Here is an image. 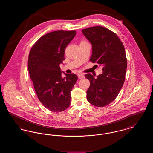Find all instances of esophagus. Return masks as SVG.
Segmentation results:
<instances>
[{
  "mask_svg": "<svg viewBox=\"0 0 153 153\" xmlns=\"http://www.w3.org/2000/svg\"><path fill=\"white\" fill-rule=\"evenodd\" d=\"M78 77L80 78V79H84L85 77L84 76V74L82 73H80L78 74Z\"/></svg>",
  "mask_w": 153,
  "mask_h": 153,
  "instance_id": "esophagus-1",
  "label": "esophagus"
}]
</instances>
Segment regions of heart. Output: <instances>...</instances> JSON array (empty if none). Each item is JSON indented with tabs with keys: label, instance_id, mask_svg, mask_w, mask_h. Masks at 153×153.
<instances>
[{
	"label": "heart",
	"instance_id": "1",
	"mask_svg": "<svg viewBox=\"0 0 153 153\" xmlns=\"http://www.w3.org/2000/svg\"><path fill=\"white\" fill-rule=\"evenodd\" d=\"M81 42H82V41H81Z\"/></svg>",
	"mask_w": 153,
	"mask_h": 153
}]
</instances>
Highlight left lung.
<instances>
[{
	"mask_svg": "<svg viewBox=\"0 0 153 153\" xmlns=\"http://www.w3.org/2000/svg\"><path fill=\"white\" fill-rule=\"evenodd\" d=\"M82 33L92 45L90 61L102 66L103 71L96 78L91 73L85 75L90 81L87 99L96 107H103L115 100L123 87L127 66L124 47L116 33L102 26Z\"/></svg>",
	"mask_w": 153,
	"mask_h": 153,
	"instance_id": "obj_1",
	"label": "left lung"
}]
</instances>
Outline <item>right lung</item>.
Instances as JSON below:
<instances>
[{"label": "right lung", "mask_w": 153, "mask_h": 153, "mask_svg": "<svg viewBox=\"0 0 153 153\" xmlns=\"http://www.w3.org/2000/svg\"><path fill=\"white\" fill-rule=\"evenodd\" d=\"M76 34L74 30L49 33L39 38L29 52V72L37 97L52 112H62L71 104V92L78 77L74 73L62 77L59 65Z\"/></svg>", "instance_id": "add662e5"}]
</instances>
